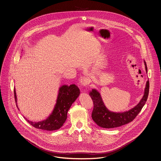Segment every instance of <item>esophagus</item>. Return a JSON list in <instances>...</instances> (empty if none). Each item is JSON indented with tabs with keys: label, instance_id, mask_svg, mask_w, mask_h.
I'll use <instances>...</instances> for the list:
<instances>
[{
	"label": "esophagus",
	"instance_id": "esophagus-1",
	"mask_svg": "<svg viewBox=\"0 0 161 161\" xmlns=\"http://www.w3.org/2000/svg\"><path fill=\"white\" fill-rule=\"evenodd\" d=\"M88 80L85 77H82L80 80V83L82 86H86L88 84Z\"/></svg>",
	"mask_w": 161,
	"mask_h": 161
}]
</instances>
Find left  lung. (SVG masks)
Instances as JSON below:
<instances>
[{
	"instance_id": "left-lung-1",
	"label": "left lung",
	"mask_w": 161,
	"mask_h": 161,
	"mask_svg": "<svg viewBox=\"0 0 161 161\" xmlns=\"http://www.w3.org/2000/svg\"><path fill=\"white\" fill-rule=\"evenodd\" d=\"M145 71L147 73V67L145 61ZM149 81L145 84L144 95L137 105L123 112H114L108 109L103 102L101 94L96 89L90 91L89 95L94 103L92 119L99 127L105 129H112L120 127L132 122L144 106L149 93Z\"/></svg>"
}]
</instances>
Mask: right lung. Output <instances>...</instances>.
<instances>
[{
	"label": "right lung",
	"mask_w": 161,
	"mask_h": 161,
	"mask_svg": "<svg viewBox=\"0 0 161 161\" xmlns=\"http://www.w3.org/2000/svg\"><path fill=\"white\" fill-rule=\"evenodd\" d=\"M80 94V89L75 84H71L69 86L67 85H63L59 88L56 102L53 109L46 119L39 122H32L25 117L24 118L31 125L38 129L47 131H53L59 129L66 122L68 110L70 108L72 103L79 97ZM14 98L16 105L18 109L19 110L17 103V99L15 88Z\"/></svg>",
	"instance_id": "right-lung-1"
}]
</instances>
